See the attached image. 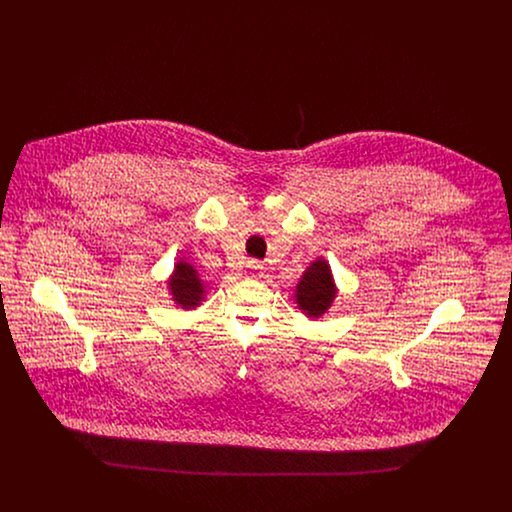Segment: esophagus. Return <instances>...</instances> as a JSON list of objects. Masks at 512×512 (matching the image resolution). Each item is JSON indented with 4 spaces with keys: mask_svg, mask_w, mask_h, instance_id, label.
Returning a JSON list of instances; mask_svg holds the SVG:
<instances>
[{
    "mask_svg": "<svg viewBox=\"0 0 512 512\" xmlns=\"http://www.w3.org/2000/svg\"><path fill=\"white\" fill-rule=\"evenodd\" d=\"M247 268H249V272H251V274H257V272H261L263 265H261L259 261H249V263H247Z\"/></svg>",
    "mask_w": 512,
    "mask_h": 512,
    "instance_id": "34e87169",
    "label": "esophagus"
}]
</instances>
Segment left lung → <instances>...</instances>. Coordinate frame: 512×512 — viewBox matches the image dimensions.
<instances>
[{"label":"left lung","mask_w":512,"mask_h":512,"mask_svg":"<svg viewBox=\"0 0 512 512\" xmlns=\"http://www.w3.org/2000/svg\"><path fill=\"white\" fill-rule=\"evenodd\" d=\"M334 297L336 286L332 280V270L324 259H318L303 272V278L297 284V305L307 317L318 318L328 311Z\"/></svg>","instance_id":"1"}]
</instances>
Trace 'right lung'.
<instances>
[{"label":"right lung","instance_id":"right-lung-1","mask_svg":"<svg viewBox=\"0 0 512 512\" xmlns=\"http://www.w3.org/2000/svg\"><path fill=\"white\" fill-rule=\"evenodd\" d=\"M169 290L172 292V299L182 309H194L203 301L205 288L199 280V274L190 263L180 261L174 267V274L169 280Z\"/></svg>","mask_w":512,"mask_h":512}]
</instances>
